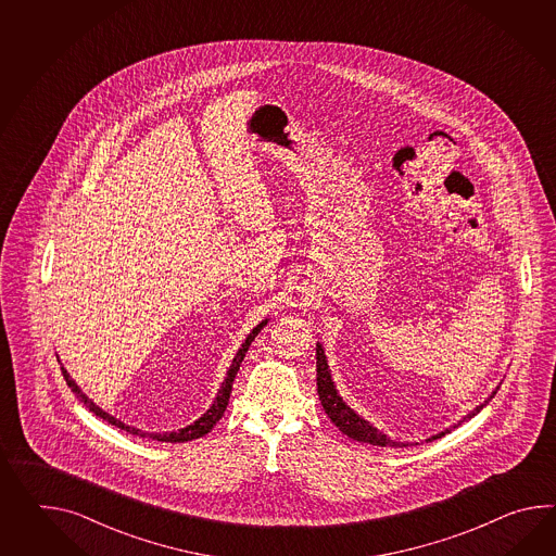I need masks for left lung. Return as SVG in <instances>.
I'll return each instance as SVG.
<instances>
[{"mask_svg":"<svg viewBox=\"0 0 556 556\" xmlns=\"http://www.w3.org/2000/svg\"><path fill=\"white\" fill-rule=\"evenodd\" d=\"M315 350H317V393H319L321 406L326 409L329 420L333 421L341 432L345 433V435H350L353 440H357V442H366V444H371V446L381 447L407 446L404 442L390 440L386 433L379 432L378 428H374L369 421L364 420L359 414H355L352 407L343 402V397H341L338 390H336L333 379H331V374H329V366H327L324 348L317 345ZM496 390H498V388H496ZM494 395H496V392H492V395L488 397L486 402H484L482 406L472 409L466 418H475L476 414H478L482 407L486 406L488 402H490ZM466 418H464V420H466ZM458 426H460V424H458ZM454 428H456V426H454ZM446 433H450V430H444V432L438 433V435H432V438H428L426 442L438 440V438H442V435H446ZM409 446H414V444H409Z\"/></svg>","mask_w":556,"mask_h":556,"instance_id":"1","label":"left lung"}]
</instances>
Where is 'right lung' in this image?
Here are the masks:
<instances>
[{
    "label": "right lung",
    "instance_id": "add662e5",
    "mask_svg": "<svg viewBox=\"0 0 556 556\" xmlns=\"http://www.w3.org/2000/svg\"><path fill=\"white\" fill-rule=\"evenodd\" d=\"M267 326V319L265 321H261L249 336L244 339L243 345H241V350L237 352L235 355V359H232V364H230L229 371H227V378L223 381V386H220V390L217 393V400L213 402V406L208 407V412L204 414L203 418H199V420L194 421V424H190L187 428H182V430H178V432H166V433H144L140 432V430H136V428H130V426H126L124 421L116 420V418H112L110 414H106L104 409H100V407L96 406L92 400H88V395L86 393H81L80 388L76 386V381L70 378L68 371L62 367V374H64V379H66V383H68L70 390L76 393V397L80 400L84 406L88 407L92 414H96L98 418H102V420L109 421L112 426H116V428H121L124 432L132 433V435H149L152 440H156V442H170V444H177V442H190V440H197V438H201L204 433L211 432L215 426H217V421L223 418V414H225V409H227V404H229L230 392H232V381H235V376H237V371H239V367L243 364L244 353L249 350V345L255 341V338L258 336V331L263 329V327Z\"/></svg>",
    "mask_w": 556,
    "mask_h": 556
}]
</instances>
